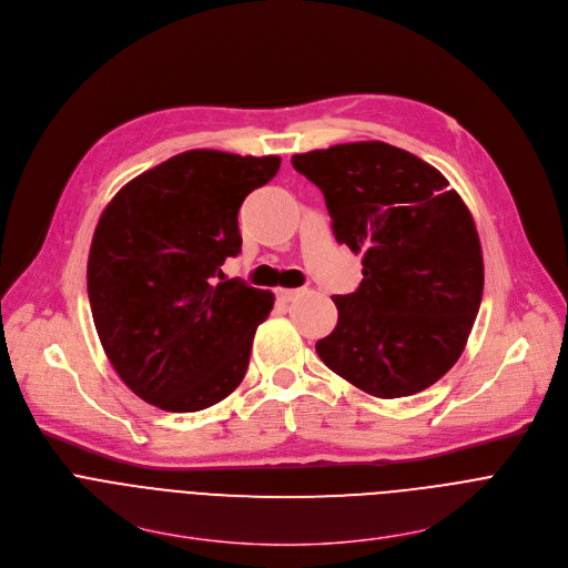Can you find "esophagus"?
Listing matches in <instances>:
<instances>
[{"label": "esophagus", "instance_id": "1", "mask_svg": "<svg viewBox=\"0 0 568 568\" xmlns=\"http://www.w3.org/2000/svg\"><path fill=\"white\" fill-rule=\"evenodd\" d=\"M303 292H305V290H290V287H278V290H276V296H278V301H283V303H290V301L298 298Z\"/></svg>", "mask_w": 568, "mask_h": 568}]
</instances>
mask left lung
Instances as JSON below:
<instances>
[{"label": "left lung", "mask_w": 568, "mask_h": 568, "mask_svg": "<svg viewBox=\"0 0 568 568\" xmlns=\"http://www.w3.org/2000/svg\"><path fill=\"white\" fill-rule=\"evenodd\" d=\"M325 196L338 243L361 254L354 294L332 296L338 321L321 361L358 390L410 397L457 363L484 292L470 210L439 169L379 140L294 153Z\"/></svg>", "instance_id": "8db88e82"}]
</instances>
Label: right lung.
Segmentation results:
<instances>
[{"instance_id": "right-lung-1", "label": "right lung", "mask_w": 568, "mask_h": 568, "mask_svg": "<svg viewBox=\"0 0 568 568\" xmlns=\"http://www.w3.org/2000/svg\"><path fill=\"white\" fill-rule=\"evenodd\" d=\"M278 155L182 151L129 180L93 232V323L124 386L166 413H199L243 382L274 294L223 278L241 252L239 210Z\"/></svg>"}]
</instances>
